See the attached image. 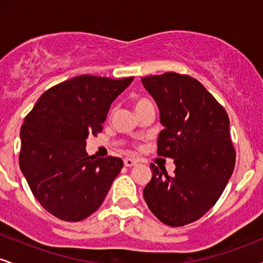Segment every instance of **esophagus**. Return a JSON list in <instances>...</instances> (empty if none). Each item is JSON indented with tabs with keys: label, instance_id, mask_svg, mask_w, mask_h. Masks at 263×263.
<instances>
[{
	"label": "esophagus",
	"instance_id": "1",
	"mask_svg": "<svg viewBox=\"0 0 263 263\" xmlns=\"http://www.w3.org/2000/svg\"><path fill=\"white\" fill-rule=\"evenodd\" d=\"M123 164H125L126 167H134V165L138 164V159L125 158V159H123Z\"/></svg>",
	"mask_w": 263,
	"mask_h": 263
}]
</instances>
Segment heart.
I'll use <instances>...</instances> for the list:
<instances>
[{
  "label": "heart",
  "mask_w": 263,
  "mask_h": 263,
  "mask_svg": "<svg viewBox=\"0 0 263 263\" xmlns=\"http://www.w3.org/2000/svg\"><path fill=\"white\" fill-rule=\"evenodd\" d=\"M149 104H152V102H151L148 99H146V98L136 99V100H135V108H138L141 106H144V105H149Z\"/></svg>",
  "instance_id": "b5f03b06"
}]
</instances>
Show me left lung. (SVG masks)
I'll return each mask as SVG.
<instances>
[{
	"label": "left lung",
	"mask_w": 263,
	"mask_h": 263,
	"mask_svg": "<svg viewBox=\"0 0 263 263\" xmlns=\"http://www.w3.org/2000/svg\"><path fill=\"white\" fill-rule=\"evenodd\" d=\"M155 99L164 126L157 153L174 159L168 176L152 163V179L143 197L149 210L168 226L200 219L215 205L235 168L229 116L200 81L189 75L164 73L141 79Z\"/></svg>",
	"instance_id": "left-lung-1"
}]
</instances>
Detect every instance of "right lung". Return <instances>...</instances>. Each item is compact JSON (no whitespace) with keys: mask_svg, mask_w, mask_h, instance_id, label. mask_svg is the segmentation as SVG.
I'll use <instances>...</instances> for the list:
<instances>
[{"mask_svg":"<svg viewBox=\"0 0 263 263\" xmlns=\"http://www.w3.org/2000/svg\"><path fill=\"white\" fill-rule=\"evenodd\" d=\"M134 80L80 75L45 91L21 127L20 167L48 213L80 221L100 208L123 167L121 158L87 156L86 138L102 131L111 104Z\"/></svg>","mask_w":263,"mask_h":263,"instance_id":"right-lung-1","label":"right lung"}]
</instances>
